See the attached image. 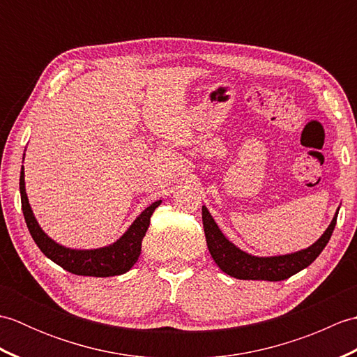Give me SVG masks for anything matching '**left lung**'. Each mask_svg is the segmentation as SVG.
Here are the masks:
<instances>
[{
    "instance_id": "obj_1",
    "label": "left lung",
    "mask_w": 357,
    "mask_h": 357,
    "mask_svg": "<svg viewBox=\"0 0 357 357\" xmlns=\"http://www.w3.org/2000/svg\"><path fill=\"white\" fill-rule=\"evenodd\" d=\"M337 213L339 208L333 216L327 230L314 244L302 248L299 252L279 256H255L234 245L231 241L225 238V234L219 229L206 206H202V224L208 252L225 275L244 280H271V282H276V280L288 279L301 270L307 268L322 253L336 227Z\"/></svg>"
}]
</instances>
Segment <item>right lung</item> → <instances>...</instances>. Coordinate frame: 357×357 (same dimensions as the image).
Segmentation results:
<instances>
[{
    "mask_svg": "<svg viewBox=\"0 0 357 357\" xmlns=\"http://www.w3.org/2000/svg\"><path fill=\"white\" fill-rule=\"evenodd\" d=\"M22 161H24V156H22ZM20 193L21 207L22 213H24L27 229L41 252L47 256L50 261L58 264L59 267H63L64 270L73 273V275L95 278L124 275V273H127L133 267L141 255V244L150 225V218L153 215L155 208L162 202L156 201L146 210L141 211V215H138V218H136L132 225L128 227L123 236L116 239L113 244L100 248L81 250L58 244V242L53 241L49 234L41 229V225L38 224L26 193L24 167H21Z\"/></svg>",
    "mask_w": 357,
    "mask_h": 357,
    "instance_id": "1",
    "label": "right lung"
}]
</instances>
